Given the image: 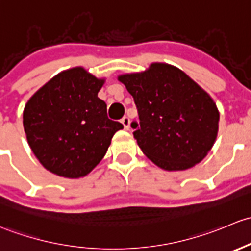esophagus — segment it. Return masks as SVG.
<instances>
[{
	"mask_svg": "<svg viewBox=\"0 0 251 251\" xmlns=\"http://www.w3.org/2000/svg\"><path fill=\"white\" fill-rule=\"evenodd\" d=\"M121 122H122V125H123V126H125V129H129V126H130V118L125 116V117L121 120Z\"/></svg>",
	"mask_w": 251,
	"mask_h": 251,
	"instance_id": "34e87169",
	"label": "esophagus"
}]
</instances>
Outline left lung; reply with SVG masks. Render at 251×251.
Listing matches in <instances>:
<instances>
[{
    "mask_svg": "<svg viewBox=\"0 0 251 251\" xmlns=\"http://www.w3.org/2000/svg\"><path fill=\"white\" fill-rule=\"evenodd\" d=\"M121 82L134 98L139 123L131 122L143 152L165 170H185L200 163L216 139L219 111L208 93L181 70L152 64Z\"/></svg>",
    "mask_w": 251,
    "mask_h": 251,
    "instance_id": "left-lung-1",
    "label": "left lung"
}]
</instances>
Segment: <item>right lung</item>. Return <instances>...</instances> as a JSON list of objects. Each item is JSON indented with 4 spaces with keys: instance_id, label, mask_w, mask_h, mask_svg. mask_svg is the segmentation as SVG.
Wrapping results in <instances>:
<instances>
[{
    "instance_id": "right-lung-1",
    "label": "right lung",
    "mask_w": 251,
    "mask_h": 251,
    "mask_svg": "<svg viewBox=\"0 0 251 251\" xmlns=\"http://www.w3.org/2000/svg\"><path fill=\"white\" fill-rule=\"evenodd\" d=\"M104 81L75 68L56 75L27 101L23 115L27 141L41 164L59 176L87 175L123 128L107 117L98 98Z\"/></svg>"
}]
</instances>
